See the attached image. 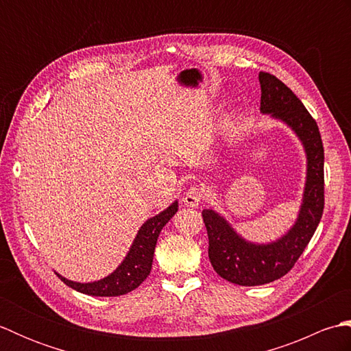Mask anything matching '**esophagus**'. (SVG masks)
I'll return each instance as SVG.
<instances>
[{"label":"esophagus","mask_w":351,"mask_h":351,"mask_svg":"<svg viewBox=\"0 0 351 351\" xmlns=\"http://www.w3.org/2000/svg\"><path fill=\"white\" fill-rule=\"evenodd\" d=\"M204 199V190L199 187V185H191V187L185 191V195L182 197L184 204L187 206H191V208H196L199 206L200 200Z\"/></svg>","instance_id":"obj_1"}]
</instances>
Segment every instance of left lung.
I'll return each instance as SVG.
<instances>
[{"instance_id": "obj_1", "label": "left lung", "mask_w": 351, "mask_h": 351, "mask_svg": "<svg viewBox=\"0 0 351 351\" xmlns=\"http://www.w3.org/2000/svg\"><path fill=\"white\" fill-rule=\"evenodd\" d=\"M261 113L288 125L306 154V182L297 220L276 241H247L214 210H204L208 256L219 276L243 287L270 283L294 267L314 235L324 210V149L318 125L289 87L271 73L259 72Z\"/></svg>"}]
</instances>
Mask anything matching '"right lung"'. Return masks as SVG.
Instances as JSON below:
<instances>
[{"label": "right lung", "mask_w": 351, "mask_h": 351, "mask_svg": "<svg viewBox=\"0 0 351 351\" xmlns=\"http://www.w3.org/2000/svg\"><path fill=\"white\" fill-rule=\"evenodd\" d=\"M178 211V200H175L166 210L154 215L152 219L146 220L134 238V243L126 253L122 264L116 270L101 280L81 283L63 278L57 273L66 285L73 288L78 293L95 297H116L131 293L143 282L152 268L154 252L156 240L164 225L173 217Z\"/></svg>", "instance_id": "right-lung-1"}]
</instances>
